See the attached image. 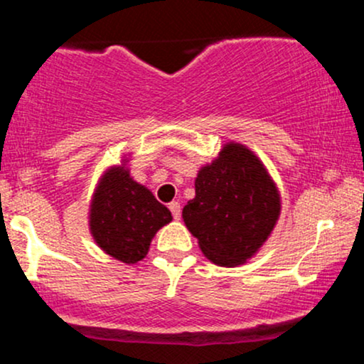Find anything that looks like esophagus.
<instances>
[{"instance_id": "esophagus-1", "label": "esophagus", "mask_w": 364, "mask_h": 364, "mask_svg": "<svg viewBox=\"0 0 364 364\" xmlns=\"http://www.w3.org/2000/svg\"><path fill=\"white\" fill-rule=\"evenodd\" d=\"M169 210L173 212L174 219H179V217H181V205H179V202H171Z\"/></svg>"}]
</instances>
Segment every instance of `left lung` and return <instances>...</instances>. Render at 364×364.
Instances as JSON below:
<instances>
[{
	"label": "left lung",
	"instance_id": "1",
	"mask_svg": "<svg viewBox=\"0 0 364 364\" xmlns=\"http://www.w3.org/2000/svg\"><path fill=\"white\" fill-rule=\"evenodd\" d=\"M281 193L260 157L228 141L198 169L195 198L183 208L202 253L220 267L243 265L260 252L281 215Z\"/></svg>",
	"mask_w": 364,
	"mask_h": 364
}]
</instances>
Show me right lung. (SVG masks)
Masks as SVG:
<instances>
[{
  "label": "right lung",
  "mask_w": 364,
  "mask_h": 364,
  "mask_svg": "<svg viewBox=\"0 0 364 364\" xmlns=\"http://www.w3.org/2000/svg\"><path fill=\"white\" fill-rule=\"evenodd\" d=\"M128 162L129 154L99 178L89 205V231L104 253L136 263L147 257L154 236L173 215L147 186L132 178Z\"/></svg>",
  "instance_id": "right-lung-1"
}]
</instances>
